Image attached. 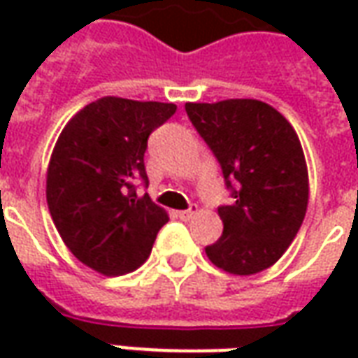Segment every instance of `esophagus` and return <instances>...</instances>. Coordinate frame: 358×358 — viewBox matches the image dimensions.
<instances>
[{
    "mask_svg": "<svg viewBox=\"0 0 358 358\" xmlns=\"http://www.w3.org/2000/svg\"><path fill=\"white\" fill-rule=\"evenodd\" d=\"M195 213H197V209H186V210H178L176 213V217L182 218V220H189V218L194 217Z\"/></svg>",
    "mask_w": 358,
    "mask_h": 358,
    "instance_id": "34e87169",
    "label": "esophagus"
}]
</instances>
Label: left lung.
I'll return each mask as SVG.
<instances>
[{
	"label": "left lung",
	"instance_id": "8db88e82",
	"mask_svg": "<svg viewBox=\"0 0 358 358\" xmlns=\"http://www.w3.org/2000/svg\"><path fill=\"white\" fill-rule=\"evenodd\" d=\"M186 113L232 197L218 207L224 230L205 253L230 274L268 268L289 248L307 213V164L297 134L257 99L186 103Z\"/></svg>",
	"mask_w": 358,
	"mask_h": 358
}]
</instances>
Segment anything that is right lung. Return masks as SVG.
<instances>
[{"instance_id":"obj_1","label":"right lung","mask_w":358,"mask_h":358,"mask_svg":"<svg viewBox=\"0 0 358 358\" xmlns=\"http://www.w3.org/2000/svg\"><path fill=\"white\" fill-rule=\"evenodd\" d=\"M174 103L101 97L76 113L59 136L48 171V205L73 255L107 276L148 261L169 217L148 187L143 155Z\"/></svg>"}]
</instances>
